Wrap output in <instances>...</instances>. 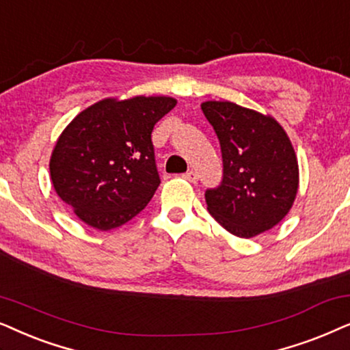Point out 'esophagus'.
Returning a JSON list of instances; mask_svg holds the SVG:
<instances>
[{"instance_id":"obj_1","label":"esophagus","mask_w":350,"mask_h":350,"mask_svg":"<svg viewBox=\"0 0 350 350\" xmlns=\"http://www.w3.org/2000/svg\"><path fill=\"white\" fill-rule=\"evenodd\" d=\"M183 178L185 179V180H189V183H197L198 180V174L195 171H187L185 172V174H183Z\"/></svg>"}]
</instances>
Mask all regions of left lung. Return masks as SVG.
<instances>
[{
    "label": "left lung",
    "instance_id": "left-lung-1",
    "mask_svg": "<svg viewBox=\"0 0 350 350\" xmlns=\"http://www.w3.org/2000/svg\"><path fill=\"white\" fill-rule=\"evenodd\" d=\"M221 144L224 179L204 193L208 211L227 232L253 239L290 213L299 187L296 152L270 115L229 100L202 104Z\"/></svg>",
    "mask_w": 350,
    "mask_h": 350
}]
</instances>
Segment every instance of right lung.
Listing matches in <instances>:
<instances>
[{"label":"right lung","instance_id":"obj_1","mask_svg":"<svg viewBox=\"0 0 350 350\" xmlns=\"http://www.w3.org/2000/svg\"><path fill=\"white\" fill-rule=\"evenodd\" d=\"M178 104L167 96L107 97L67 124L51 153L55 193L96 230L137 216L160 185L152 131Z\"/></svg>","mask_w":350,"mask_h":350}]
</instances>
